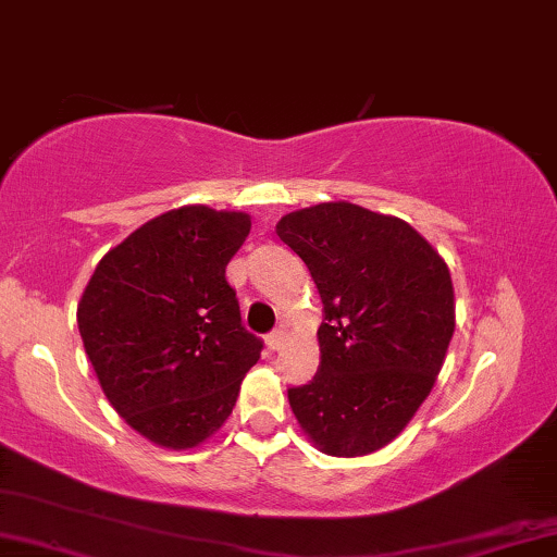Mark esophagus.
Returning <instances> with one entry per match:
<instances>
[{"label": "esophagus", "instance_id": "34e87169", "mask_svg": "<svg viewBox=\"0 0 557 557\" xmlns=\"http://www.w3.org/2000/svg\"><path fill=\"white\" fill-rule=\"evenodd\" d=\"M286 338H288L286 329H276V332L269 334V338H265V344H269L273 351H281L286 346Z\"/></svg>", "mask_w": 557, "mask_h": 557}]
</instances>
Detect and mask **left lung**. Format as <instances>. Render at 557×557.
<instances>
[{
  "label": "left lung",
  "mask_w": 557,
  "mask_h": 557,
  "mask_svg": "<svg viewBox=\"0 0 557 557\" xmlns=\"http://www.w3.org/2000/svg\"><path fill=\"white\" fill-rule=\"evenodd\" d=\"M276 233L324 304L321 369L288 389V405L319 453L372 455L412 422L445 364L455 334L447 263L407 221L349 200L286 213Z\"/></svg>",
  "instance_id": "left-lung-1"
}]
</instances>
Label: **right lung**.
<instances>
[{
  "label": "right lung",
  "instance_id": "right-lung-1",
  "mask_svg": "<svg viewBox=\"0 0 557 557\" xmlns=\"http://www.w3.org/2000/svg\"><path fill=\"white\" fill-rule=\"evenodd\" d=\"M251 215L181 206L110 248L77 304V326L112 409L165 449L221 430L261 338L240 326L225 265Z\"/></svg>",
  "mask_w": 557,
  "mask_h": 557
}]
</instances>
